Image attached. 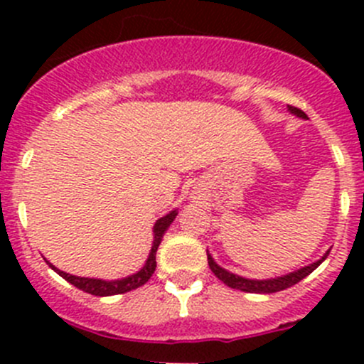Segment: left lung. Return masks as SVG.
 <instances>
[{"mask_svg":"<svg viewBox=\"0 0 364 364\" xmlns=\"http://www.w3.org/2000/svg\"><path fill=\"white\" fill-rule=\"evenodd\" d=\"M287 109H289V112L294 114V116L303 117V119H308V116L301 111V109L292 107V105H287ZM328 255H329V250L326 252L321 259L315 260V262H311V264H308V266L299 267V269L292 271V273L282 274V277L264 278V280H257V278H245V277H240V274H236V273H230V271H227L225 267L218 266L209 252H208V264H209V269L215 273V277L218 278V280H222L225 285H229L230 289H236V291H243V292H252V294H273V292L285 291V289L292 287V285H296L297 282H301L303 278H306L311 271H315L322 262H324L326 257Z\"/></svg>","mask_w":364,"mask_h":364,"instance_id":"1","label":"left lung"}]
</instances>
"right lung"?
<instances>
[{
    "label": "right lung",
    "mask_w": 364,
    "mask_h": 364,
    "mask_svg": "<svg viewBox=\"0 0 364 364\" xmlns=\"http://www.w3.org/2000/svg\"><path fill=\"white\" fill-rule=\"evenodd\" d=\"M178 216V209H172L171 213H167L165 216L156 220V223L153 225V245L151 250H149L148 259H146L144 266L137 271V273L130 274V277L119 278V280H102V278H86V277H75V274L65 273V271L58 269L56 266L46 260L49 264L50 269L56 271L61 278L72 284L73 287L80 289V291L87 292V294L93 296H116V294H124L128 291H134V289L144 285L149 278L153 277L156 269V250H159L161 237H164L165 230L171 227V223L174 222V218Z\"/></svg>",
    "instance_id": "obj_1"
}]
</instances>
